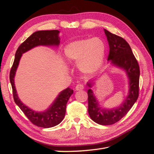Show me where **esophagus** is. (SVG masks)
<instances>
[{
  "instance_id": "obj_1",
  "label": "esophagus",
  "mask_w": 154,
  "mask_h": 154,
  "mask_svg": "<svg viewBox=\"0 0 154 154\" xmlns=\"http://www.w3.org/2000/svg\"><path fill=\"white\" fill-rule=\"evenodd\" d=\"M84 89V86L81 84H78L75 87V90L76 91H81Z\"/></svg>"
}]
</instances>
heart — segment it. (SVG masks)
I'll return each instance as SVG.
<instances>
[{"instance_id":"b5f03b06","label":"heart","mask_w":154,"mask_h":154,"mask_svg":"<svg viewBox=\"0 0 154 154\" xmlns=\"http://www.w3.org/2000/svg\"><path fill=\"white\" fill-rule=\"evenodd\" d=\"M106 50L102 39L94 38L71 42L66 45L64 51L68 60L77 62L81 72L92 74L102 67Z\"/></svg>"}]
</instances>
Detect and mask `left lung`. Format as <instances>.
I'll use <instances>...</instances> for the list:
<instances>
[{
	"label": "left lung",
	"mask_w": 154,
	"mask_h": 154,
	"mask_svg": "<svg viewBox=\"0 0 154 154\" xmlns=\"http://www.w3.org/2000/svg\"><path fill=\"white\" fill-rule=\"evenodd\" d=\"M109 45V55L108 61L114 66L125 71L128 78V95L119 106L113 109H105L100 106L92 89L87 91L88 112L94 122L100 125H110L117 122L126 115L138 99L139 94L140 67L132 49L124 38L110 33L104 29ZM89 81L87 85L93 87Z\"/></svg>",
	"instance_id": "left-lung-1"
}]
</instances>
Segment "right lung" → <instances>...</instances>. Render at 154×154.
Instances as JSON below:
<instances>
[{
	"label": "right lung",
	"mask_w": 154,
	"mask_h": 154,
	"mask_svg": "<svg viewBox=\"0 0 154 154\" xmlns=\"http://www.w3.org/2000/svg\"><path fill=\"white\" fill-rule=\"evenodd\" d=\"M59 33V30H54L37 31L32 34L20 45L16 50L14 63L10 72V81L12 88L13 97L15 103L32 123L35 126L45 128L56 126L63 120L66 111L67 101L73 93V90L68 87L62 91L48 109L44 112H36L26 106L19 99L15 87L14 77L23 54L39 45L58 46L60 40Z\"/></svg>",
	"instance_id": "right-lung-1"
}]
</instances>
